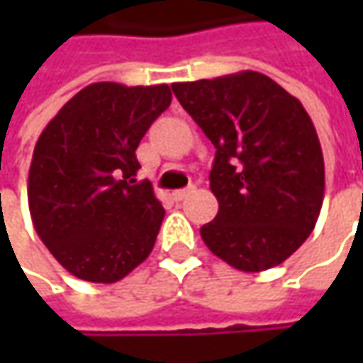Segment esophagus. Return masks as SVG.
Wrapping results in <instances>:
<instances>
[{
  "mask_svg": "<svg viewBox=\"0 0 363 363\" xmlns=\"http://www.w3.org/2000/svg\"><path fill=\"white\" fill-rule=\"evenodd\" d=\"M194 189H196V186H188V188L177 189V191H174V194H172V198H174L175 202H182L184 198H188V196L191 194V191H194Z\"/></svg>",
  "mask_w": 363,
  "mask_h": 363,
  "instance_id": "esophagus-1",
  "label": "esophagus"
}]
</instances>
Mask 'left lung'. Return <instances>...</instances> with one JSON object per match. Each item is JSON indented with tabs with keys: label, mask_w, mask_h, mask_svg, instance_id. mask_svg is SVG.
Returning a JSON list of instances; mask_svg holds the SVG:
<instances>
[{
	"label": "left lung",
	"mask_w": 363,
	"mask_h": 363,
	"mask_svg": "<svg viewBox=\"0 0 363 363\" xmlns=\"http://www.w3.org/2000/svg\"><path fill=\"white\" fill-rule=\"evenodd\" d=\"M172 91L216 147L218 214L200 228L206 246L244 272L281 264L307 240L323 203L325 165L311 117L255 70L174 82Z\"/></svg>",
	"instance_id": "left-lung-1"
}]
</instances>
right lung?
<instances>
[{
  "mask_svg": "<svg viewBox=\"0 0 363 363\" xmlns=\"http://www.w3.org/2000/svg\"><path fill=\"white\" fill-rule=\"evenodd\" d=\"M169 103L167 84L94 82L40 135L28 175L30 214L70 274L117 283L153 250L165 210L149 182L137 184L135 149Z\"/></svg>",
  "mask_w": 363,
  "mask_h": 363,
  "instance_id": "add662e5",
  "label": "right lung"
}]
</instances>
